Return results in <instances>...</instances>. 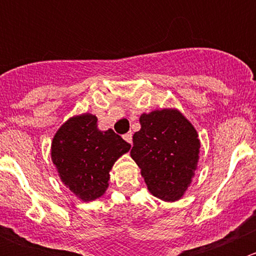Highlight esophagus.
I'll return each instance as SVG.
<instances>
[{
  "mask_svg": "<svg viewBox=\"0 0 256 256\" xmlns=\"http://www.w3.org/2000/svg\"><path fill=\"white\" fill-rule=\"evenodd\" d=\"M122 138H124V140L126 141V142H128V144H132V134H131V132H128V134H125V135H124Z\"/></svg>",
  "mask_w": 256,
  "mask_h": 256,
  "instance_id": "esophagus-1",
  "label": "esophagus"
}]
</instances>
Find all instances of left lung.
Returning a JSON list of instances; mask_svg holds the SVG:
<instances>
[{"mask_svg":"<svg viewBox=\"0 0 256 256\" xmlns=\"http://www.w3.org/2000/svg\"><path fill=\"white\" fill-rule=\"evenodd\" d=\"M130 154L152 196L176 202L184 196L198 168L200 141L190 120L176 108L140 116Z\"/></svg>","mask_w":256,"mask_h":256,"instance_id":"left-lung-1","label":"left lung"}]
</instances>
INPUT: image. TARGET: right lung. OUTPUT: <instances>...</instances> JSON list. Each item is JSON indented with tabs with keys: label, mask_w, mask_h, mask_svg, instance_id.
<instances>
[{
	"label": "right lung",
	"mask_w": 256,
	"mask_h": 256,
	"mask_svg": "<svg viewBox=\"0 0 256 256\" xmlns=\"http://www.w3.org/2000/svg\"><path fill=\"white\" fill-rule=\"evenodd\" d=\"M131 144L109 130H99L98 118L90 112L69 118L53 136L52 162L59 180L82 202L105 194L114 164Z\"/></svg>",
	"instance_id": "obj_1"
}]
</instances>
